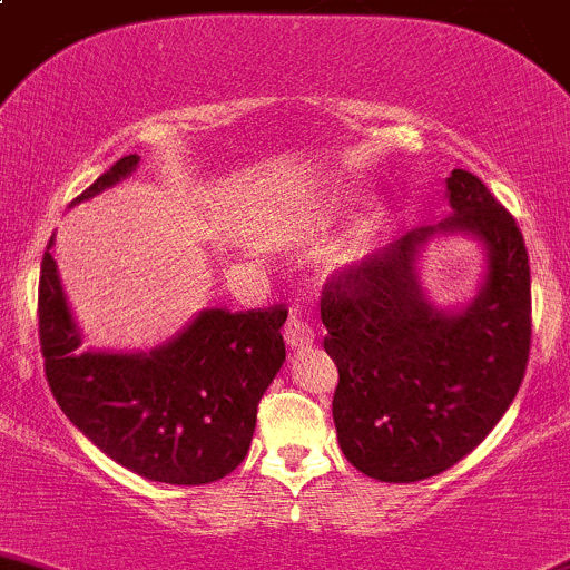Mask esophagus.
I'll return each instance as SVG.
<instances>
[{"label": "esophagus", "instance_id": "34e87169", "mask_svg": "<svg viewBox=\"0 0 570 570\" xmlns=\"http://www.w3.org/2000/svg\"><path fill=\"white\" fill-rule=\"evenodd\" d=\"M315 340V328L302 318V315L293 313L285 324V343L287 348H307Z\"/></svg>", "mask_w": 570, "mask_h": 570}]
</instances>
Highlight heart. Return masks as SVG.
Wrapping results in <instances>:
<instances>
[{
    "mask_svg": "<svg viewBox=\"0 0 570 570\" xmlns=\"http://www.w3.org/2000/svg\"><path fill=\"white\" fill-rule=\"evenodd\" d=\"M381 227H384V210H381L379 205H371V208H367L365 214L356 219L354 233H351V244H348L351 261H354V257H360V255H365L367 246H371L373 238L379 236Z\"/></svg>",
    "mask_w": 570,
    "mask_h": 570,
    "instance_id": "b5f03b06",
    "label": "heart"
}]
</instances>
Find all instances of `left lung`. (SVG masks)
<instances>
[{"label": "left lung", "mask_w": 570, "mask_h": 570, "mask_svg": "<svg viewBox=\"0 0 570 570\" xmlns=\"http://www.w3.org/2000/svg\"><path fill=\"white\" fill-rule=\"evenodd\" d=\"M450 214L345 268L321 296L337 365L332 416L343 455L381 483H416L472 453L502 420L527 371L530 257L515 219L478 175L453 169ZM442 235L484 246L479 293L436 308L419 277Z\"/></svg>", "instance_id": "obj_1"}]
</instances>
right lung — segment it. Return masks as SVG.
Masks as SVG:
<instances>
[{
    "mask_svg": "<svg viewBox=\"0 0 570 570\" xmlns=\"http://www.w3.org/2000/svg\"><path fill=\"white\" fill-rule=\"evenodd\" d=\"M139 156H122L73 203L131 178ZM55 236L40 263L38 332L46 381L66 416L111 461L145 480L205 485L249 453L257 403L285 362L287 309H199L150 351H81L62 291Z\"/></svg>",
    "mask_w": 570,
    "mask_h": 570,
    "instance_id": "1",
    "label": "right lung"
}]
</instances>
